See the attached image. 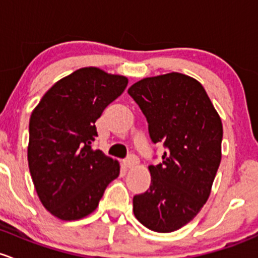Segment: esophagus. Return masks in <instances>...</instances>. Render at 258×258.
Listing matches in <instances>:
<instances>
[{"label":"esophagus","mask_w":258,"mask_h":258,"mask_svg":"<svg viewBox=\"0 0 258 258\" xmlns=\"http://www.w3.org/2000/svg\"><path fill=\"white\" fill-rule=\"evenodd\" d=\"M123 163L126 168H135V166L139 164V159H138L135 155H129L128 158L123 161Z\"/></svg>","instance_id":"obj_1"}]
</instances>
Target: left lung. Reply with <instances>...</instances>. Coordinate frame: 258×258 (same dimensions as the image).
Returning a JSON list of instances; mask_svg holds the SVG:
<instances>
[{"label":"left lung","mask_w":258,"mask_h":258,"mask_svg":"<svg viewBox=\"0 0 258 258\" xmlns=\"http://www.w3.org/2000/svg\"><path fill=\"white\" fill-rule=\"evenodd\" d=\"M147 116L153 143L168 150L163 163L149 165L150 187L133 199L140 224L172 232L200 212L221 163L222 123L203 84L171 72L148 77L128 89Z\"/></svg>","instance_id":"obj_1"}]
</instances>
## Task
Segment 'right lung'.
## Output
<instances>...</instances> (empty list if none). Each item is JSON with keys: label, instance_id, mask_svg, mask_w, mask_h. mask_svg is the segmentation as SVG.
Returning a JSON list of instances; mask_svg holds the SVG:
<instances>
[{"label": "right lung", "instance_id": "add662e5", "mask_svg": "<svg viewBox=\"0 0 258 258\" xmlns=\"http://www.w3.org/2000/svg\"><path fill=\"white\" fill-rule=\"evenodd\" d=\"M128 86V78L79 68L47 90L31 114L28 166L42 205L63 221L88 216L120 165L92 144L95 121Z\"/></svg>", "mask_w": 258, "mask_h": 258}]
</instances>
